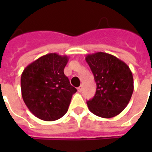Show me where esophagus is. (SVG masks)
<instances>
[{"label":"esophagus","instance_id":"obj_1","mask_svg":"<svg viewBox=\"0 0 152 152\" xmlns=\"http://www.w3.org/2000/svg\"><path fill=\"white\" fill-rule=\"evenodd\" d=\"M77 91H78L79 92H81V91H82V86H80V87L77 88Z\"/></svg>","mask_w":152,"mask_h":152}]
</instances>
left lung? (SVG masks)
<instances>
[{"label": "left lung", "mask_w": 152, "mask_h": 152, "mask_svg": "<svg viewBox=\"0 0 152 152\" xmlns=\"http://www.w3.org/2000/svg\"><path fill=\"white\" fill-rule=\"evenodd\" d=\"M85 59L97 86L95 96L87 101L89 110L103 118L118 115L127 106L133 92L129 67L115 56L103 52L88 54Z\"/></svg>", "instance_id": "1"}]
</instances>
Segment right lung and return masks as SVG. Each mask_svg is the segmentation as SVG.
Masks as SVG:
<instances>
[{
  "mask_svg": "<svg viewBox=\"0 0 152 152\" xmlns=\"http://www.w3.org/2000/svg\"><path fill=\"white\" fill-rule=\"evenodd\" d=\"M69 57L48 53L28 64L21 75L23 99L29 110L46 121L62 118L76 89L64 73Z\"/></svg>",
  "mask_w": 152,
  "mask_h": 152,
  "instance_id": "1",
  "label": "right lung"
}]
</instances>
